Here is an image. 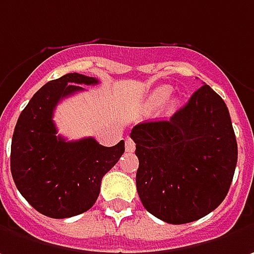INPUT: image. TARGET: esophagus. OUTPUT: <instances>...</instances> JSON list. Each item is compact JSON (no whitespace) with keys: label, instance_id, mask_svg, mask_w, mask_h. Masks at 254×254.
<instances>
[{"label":"esophagus","instance_id":"esophagus-1","mask_svg":"<svg viewBox=\"0 0 254 254\" xmlns=\"http://www.w3.org/2000/svg\"><path fill=\"white\" fill-rule=\"evenodd\" d=\"M135 149H136L135 142H133L130 137H127V152L132 153V152H135Z\"/></svg>","mask_w":254,"mask_h":254}]
</instances>
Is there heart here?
Here are the masks:
<instances>
[{"instance_id": "b5f03b06", "label": "heart", "mask_w": 254, "mask_h": 254, "mask_svg": "<svg viewBox=\"0 0 254 254\" xmlns=\"http://www.w3.org/2000/svg\"><path fill=\"white\" fill-rule=\"evenodd\" d=\"M171 91H173V88H171L170 85H160V87L154 88L153 91L150 92L149 98H147L149 107H159V105H162L163 102L170 97ZM176 105H177V101H171L170 110H174Z\"/></svg>"}]
</instances>
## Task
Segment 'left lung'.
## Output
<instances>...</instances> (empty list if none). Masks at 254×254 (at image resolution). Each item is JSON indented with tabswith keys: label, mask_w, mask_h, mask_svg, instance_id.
Instances as JSON below:
<instances>
[{
	"label": "left lung",
	"mask_w": 254,
	"mask_h": 254,
	"mask_svg": "<svg viewBox=\"0 0 254 254\" xmlns=\"http://www.w3.org/2000/svg\"><path fill=\"white\" fill-rule=\"evenodd\" d=\"M136 190L143 206L173 225L194 222L221 205L238 162L226 104L204 84L167 121L136 125Z\"/></svg>",
	"instance_id": "obj_1"
}]
</instances>
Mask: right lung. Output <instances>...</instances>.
<instances>
[{
    "label": "right lung",
    "instance_id": "obj_1",
    "mask_svg": "<svg viewBox=\"0 0 254 254\" xmlns=\"http://www.w3.org/2000/svg\"><path fill=\"white\" fill-rule=\"evenodd\" d=\"M98 80L70 73L45 84L21 112L11 143V173L22 197L49 218L88 211L100 195L101 180L118 163L125 142L105 147L94 137L67 142L57 135L53 112L59 101Z\"/></svg>",
    "mask_w": 254,
    "mask_h": 254
}]
</instances>
